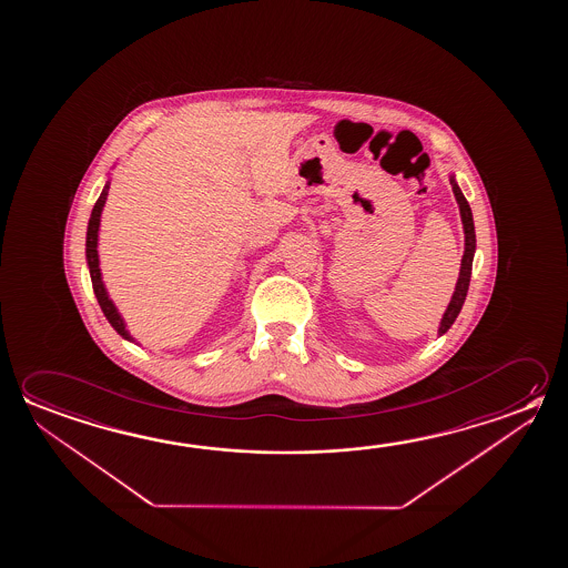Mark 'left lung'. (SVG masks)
<instances>
[{"mask_svg": "<svg viewBox=\"0 0 568 568\" xmlns=\"http://www.w3.org/2000/svg\"><path fill=\"white\" fill-rule=\"evenodd\" d=\"M449 184H452L457 205H459V214H462V224H464L465 233V252L464 257H462V270H459V277H457L456 291H454L446 313L442 316L439 328H437L439 336L449 331V326L454 325V321H456L457 315H459V311L464 307V301L465 297H467V288H469V280H471V265H474L475 255V227L471 207H469L465 195L462 194V190L457 186L456 178L449 176Z\"/></svg>", "mask_w": 568, "mask_h": 568, "instance_id": "left-lung-1", "label": "left lung"}]
</instances>
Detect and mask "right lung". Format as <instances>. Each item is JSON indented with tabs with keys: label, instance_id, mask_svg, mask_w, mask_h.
Listing matches in <instances>:
<instances>
[{
	"label": "right lung",
	"instance_id": "1",
	"mask_svg": "<svg viewBox=\"0 0 568 568\" xmlns=\"http://www.w3.org/2000/svg\"><path fill=\"white\" fill-rule=\"evenodd\" d=\"M109 182L104 184L103 192L99 195L97 204H94L93 212H91V220H89V227H87V265H89V273H91V281H93L94 297L99 301V305L103 308L106 321L111 323L112 328L126 341H132V336L126 331V325L122 321L119 308L114 307L109 293L104 288L103 277H101V267H99V252H97V245H99V225H101V212H103L104 202H106V195H109Z\"/></svg>",
	"mask_w": 568,
	"mask_h": 568
}]
</instances>
